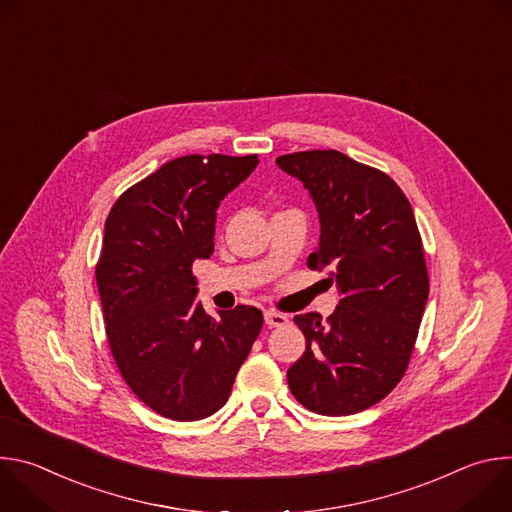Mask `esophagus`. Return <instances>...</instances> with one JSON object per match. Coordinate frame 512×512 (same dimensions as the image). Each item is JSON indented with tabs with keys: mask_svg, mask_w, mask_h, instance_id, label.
Wrapping results in <instances>:
<instances>
[{
	"mask_svg": "<svg viewBox=\"0 0 512 512\" xmlns=\"http://www.w3.org/2000/svg\"><path fill=\"white\" fill-rule=\"evenodd\" d=\"M287 322H289V318H287L285 314H279V312H275V310H267V312H265V324L271 326V328L283 326V324H287Z\"/></svg>",
	"mask_w": 512,
	"mask_h": 512,
	"instance_id": "34e87169",
	"label": "esophagus"
}]
</instances>
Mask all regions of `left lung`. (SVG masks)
<instances>
[{
	"label": "left lung",
	"instance_id": "obj_1",
	"mask_svg": "<svg viewBox=\"0 0 512 512\" xmlns=\"http://www.w3.org/2000/svg\"><path fill=\"white\" fill-rule=\"evenodd\" d=\"M320 218L312 269L330 267L340 302L326 320L300 314L306 352L287 369L294 397L320 415H352L385 399L405 375L429 279L413 208L383 172L336 150L279 156Z\"/></svg>",
	"mask_w": 512,
	"mask_h": 512
}]
</instances>
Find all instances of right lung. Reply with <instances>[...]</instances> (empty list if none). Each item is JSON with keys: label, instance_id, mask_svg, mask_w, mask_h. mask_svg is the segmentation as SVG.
<instances>
[{"label": "right lung", "instance_id": "obj_1", "mask_svg": "<svg viewBox=\"0 0 512 512\" xmlns=\"http://www.w3.org/2000/svg\"><path fill=\"white\" fill-rule=\"evenodd\" d=\"M257 156H182L113 204L97 263L107 338L131 391L156 413L198 421L221 409L257 340L253 306L204 312L192 263L214 253L216 210Z\"/></svg>", "mask_w": 512, "mask_h": 512}]
</instances>
